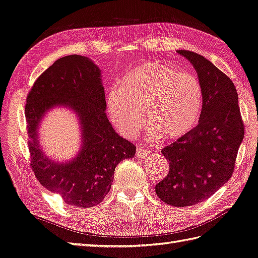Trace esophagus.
Listing matches in <instances>:
<instances>
[{
	"mask_svg": "<svg viewBox=\"0 0 258 258\" xmlns=\"http://www.w3.org/2000/svg\"><path fill=\"white\" fill-rule=\"evenodd\" d=\"M136 157L140 158V159H145L149 156V153L147 151H145V149L142 148V147H139L136 149Z\"/></svg>",
	"mask_w": 258,
	"mask_h": 258,
	"instance_id": "obj_1",
	"label": "esophagus"
}]
</instances>
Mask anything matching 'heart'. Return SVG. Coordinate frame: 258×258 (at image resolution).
I'll use <instances>...</instances> for the list:
<instances>
[{
    "label": "heart",
    "mask_w": 258,
    "mask_h": 258,
    "mask_svg": "<svg viewBox=\"0 0 258 258\" xmlns=\"http://www.w3.org/2000/svg\"><path fill=\"white\" fill-rule=\"evenodd\" d=\"M203 103L199 79L158 61L144 62L130 70L118 88L106 95V112L119 134L132 139L143 128L145 113L151 122L147 137L176 141L192 130Z\"/></svg>",
    "instance_id": "heart-1"
}]
</instances>
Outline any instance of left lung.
I'll return each instance as SVG.
<instances>
[{"instance_id": "8db88e82", "label": "left lung", "mask_w": 258, "mask_h": 258, "mask_svg": "<svg viewBox=\"0 0 258 258\" xmlns=\"http://www.w3.org/2000/svg\"><path fill=\"white\" fill-rule=\"evenodd\" d=\"M194 66L202 92V110L195 128L161 149L169 163L167 177L155 187L160 200L172 207L205 201L232 177L244 125L232 80L201 55L177 50Z\"/></svg>"}]
</instances>
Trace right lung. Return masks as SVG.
<instances>
[{
	"label": "right lung",
	"instance_id": "add662e5",
	"mask_svg": "<svg viewBox=\"0 0 258 258\" xmlns=\"http://www.w3.org/2000/svg\"><path fill=\"white\" fill-rule=\"evenodd\" d=\"M101 70L91 59L71 55L58 59L35 81L27 97L28 149L32 168L41 185L61 195L67 205H99L111 189L115 167L133 158L136 147L113 128L106 117ZM56 107L73 110L80 123L82 144L76 156L56 162L42 151L39 128Z\"/></svg>",
	"mask_w": 258,
	"mask_h": 258
}]
</instances>
